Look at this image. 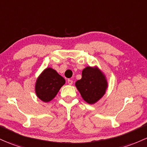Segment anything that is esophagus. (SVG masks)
Here are the masks:
<instances>
[{"label":"esophagus","mask_w":147,"mask_h":147,"mask_svg":"<svg viewBox=\"0 0 147 147\" xmlns=\"http://www.w3.org/2000/svg\"><path fill=\"white\" fill-rule=\"evenodd\" d=\"M67 83H68L69 85H72L73 84V81L72 80H67Z\"/></svg>","instance_id":"34e87169"}]
</instances>
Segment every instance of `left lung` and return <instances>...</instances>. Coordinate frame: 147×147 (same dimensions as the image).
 Segmentation results:
<instances>
[{
	"mask_svg": "<svg viewBox=\"0 0 147 147\" xmlns=\"http://www.w3.org/2000/svg\"><path fill=\"white\" fill-rule=\"evenodd\" d=\"M84 100L88 104L97 102L105 93L108 87L105 75L96 66H87L82 72V79L75 83Z\"/></svg>",
	"mask_w": 147,
	"mask_h": 147,
	"instance_id": "obj_1",
	"label": "left lung"
}]
</instances>
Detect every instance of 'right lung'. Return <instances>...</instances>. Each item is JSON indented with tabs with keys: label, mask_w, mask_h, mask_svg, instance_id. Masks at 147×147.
Segmentation results:
<instances>
[{
	"label": "right lung",
	"mask_w": 147,
	"mask_h": 147,
	"mask_svg": "<svg viewBox=\"0 0 147 147\" xmlns=\"http://www.w3.org/2000/svg\"><path fill=\"white\" fill-rule=\"evenodd\" d=\"M65 83V79L55 70L51 67H47L37 79L35 93L42 101L48 102L55 98Z\"/></svg>",
	"instance_id": "right-lung-1"
}]
</instances>
